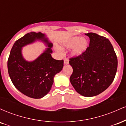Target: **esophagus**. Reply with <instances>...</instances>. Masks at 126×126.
Masks as SVG:
<instances>
[{"instance_id":"34e87169","label":"esophagus","mask_w":126,"mask_h":126,"mask_svg":"<svg viewBox=\"0 0 126 126\" xmlns=\"http://www.w3.org/2000/svg\"><path fill=\"white\" fill-rule=\"evenodd\" d=\"M64 64H69V60H68L67 58H64Z\"/></svg>"}]
</instances>
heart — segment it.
Masks as SVG:
<instances>
[{"label": "heart", "mask_w": 126, "mask_h": 126, "mask_svg": "<svg viewBox=\"0 0 126 126\" xmlns=\"http://www.w3.org/2000/svg\"><path fill=\"white\" fill-rule=\"evenodd\" d=\"M74 46L72 53L75 56H78L86 50L88 47V42L86 39L76 37L68 40L64 44V46L67 48H71Z\"/></svg>", "instance_id": "heart-1"}]
</instances>
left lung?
Returning <instances> with one entry per match:
<instances>
[{"mask_svg":"<svg viewBox=\"0 0 126 126\" xmlns=\"http://www.w3.org/2000/svg\"><path fill=\"white\" fill-rule=\"evenodd\" d=\"M89 37V46L81 54L69 59L73 68L70 81L76 92L84 96L102 93L113 82L118 61L108 38L94 32Z\"/></svg>","mask_w":126,"mask_h":126,"instance_id":"1","label":"left lung"}]
</instances>
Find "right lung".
<instances>
[{"mask_svg": "<svg viewBox=\"0 0 126 126\" xmlns=\"http://www.w3.org/2000/svg\"><path fill=\"white\" fill-rule=\"evenodd\" d=\"M37 39L47 43L49 48L34 61H25L21 56V48ZM51 47L44 34L35 32L25 34L14 43L8 60L9 75L15 88L26 96L38 99L47 95L54 76L62 70L63 60H55L51 57Z\"/></svg>", "mask_w": 126, "mask_h": 126, "instance_id": "obj_1", "label": "right lung"}]
</instances>
